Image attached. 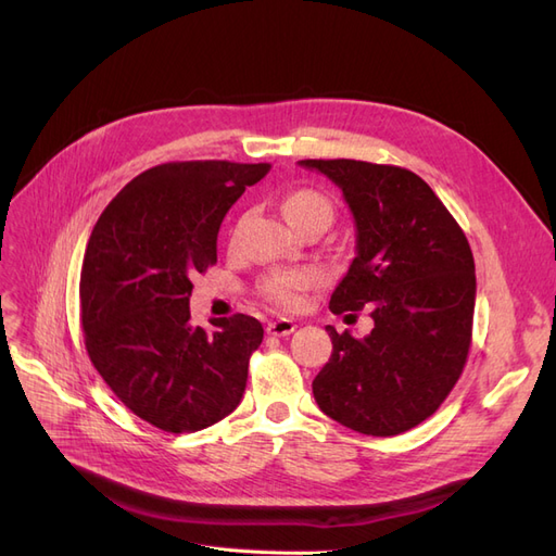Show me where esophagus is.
Instances as JSON below:
<instances>
[{"label":"esophagus","instance_id":"esophagus-1","mask_svg":"<svg viewBox=\"0 0 556 556\" xmlns=\"http://www.w3.org/2000/svg\"><path fill=\"white\" fill-rule=\"evenodd\" d=\"M294 329H296L294 319H288V317L274 319V323L266 325V333H268V336H290Z\"/></svg>","mask_w":556,"mask_h":556}]
</instances>
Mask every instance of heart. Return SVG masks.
<instances>
[{
	"label": "heart",
	"instance_id": "b5f03b06",
	"mask_svg": "<svg viewBox=\"0 0 556 556\" xmlns=\"http://www.w3.org/2000/svg\"><path fill=\"white\" fill-rule=\"evenodd\" d=\"M282 211L288 215V220L296 225L313 213H331V206L323 194L313 190H299L282 201ZM319 280H323V276H319L317 268H280V271H274L264 278L262 294L271 304L285 311H294L304 304V294L315 288Z\"/></svg>",
	"mask_w": 556,
	"mask_h": 556
}]
</instances>
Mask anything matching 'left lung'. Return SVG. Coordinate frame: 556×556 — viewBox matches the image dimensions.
<instances>
[{
  "mask_svg": "<svg viewBox=\"0 0 556 556\" xmlns=\"http://www.w3.org/2000/svg\"><path fill=\"white\" fill-rule=\"evenodd\" d=\"M339 185L355 217V260L331 313L371 308L364 339L327 327L333 352L313 380L319 410L366 435H396L439 410L459 380L476 308L462 227L417 174L357 160H301ZM345 315V317H348Z\"/></svg>",
  "mask_w": 556,
  "mask_h": 556,
  "instance_id": "1",
  "label": "left lung"
}]
</instances>
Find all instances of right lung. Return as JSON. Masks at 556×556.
I'll return each instance as SVG.
<instances>
[{"label":"right lung","instance_id":"obj_1","mask_svg":"<svg viewBox=\"0 0 556 556\" xmlns=\"http://www.w3.org/2000/svg\"><path fill=\"white\" fill-rule=\"evenodd\" d=\"M271 164L169 162L115 194L90 233L80 271L88 355L113 394L162 431L206 429L237 410L260 319H190L192 276L217 262V231Z\"/></svg>","mask_w":556,"mask_h":556}]
</instances>
